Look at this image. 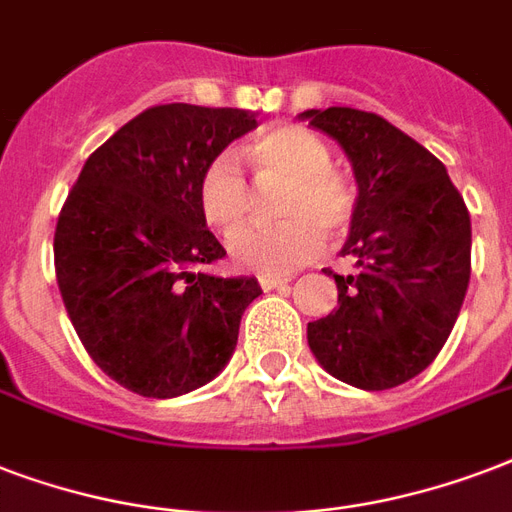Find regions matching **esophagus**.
Instances as JSON below:
<instances>
[{"instance_id": "34e87169", "label": "esophagus", "mask_w": 512, "mask_h": 512, "mask_svg": "<svg viewBox=\"0 0 512 512\" xmlns=\"http://www.w3.org/2000/svg\"><path fill=\"white\" fill-rule=\"evenodd\" d=\"M287 284H290L287 276H260V287H263L265 292L279 290V287H287Z\"/></svg>"}]
</instances>
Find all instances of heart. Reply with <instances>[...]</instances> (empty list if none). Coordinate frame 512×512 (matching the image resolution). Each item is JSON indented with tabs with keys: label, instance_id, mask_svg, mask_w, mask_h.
<instances>
[{
	"label": "heart",
	"instance_id": "obj_1",
	"mask_svg": "<svg viewBox=\"0 0 512 512\" xmlns=\"http://www.w3.org/2000/svg\"><path fill=\"white\" fill-rule=\"evenodd\" d=\"M247 163L260 185L282 187L273 201V228H252L233 236L249 220L252 193L239 158L230 150L212 155L198 177V206L204 220L228 244L241 271L284 276L322 249V230L341 236L351 228L360 193L341 169L322 136L303 126L265 131L247 144Z\"/></svg>",
	"mask_w": 512,
	"mask_h": 512
}]
</instances>
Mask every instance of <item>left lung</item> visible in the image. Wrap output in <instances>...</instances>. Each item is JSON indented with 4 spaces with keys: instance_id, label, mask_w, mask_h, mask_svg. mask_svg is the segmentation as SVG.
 Instances as JSON below:
<instances>
[{
    "instance_id": "1",
    "label": "left lung",
    "mask_w": 512,
    "mask_h": 512,
    "mask_svg": "<svg viewBox=\"0 0 512 512\" xmlns=\"http://www.w3.org/2000/svg\"><path fill=\"white\" fill-rule=\"evenodd\" d=\"M308 126L341 144L360 204L341 255L357 271L335 276L338 308L308 322V346L343 384L392 389L438 357L470 284L473 230L446 166L376 112L308 109Z\"/></svg>"
}]
</instances>
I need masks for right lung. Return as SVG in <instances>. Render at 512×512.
<instances>
[{"label":"right lung","mask_w":512,"mask_h":512,"mask_svg":"<svg viewBox=\"0 0 512 512\" xmlns=\"http://www.w3.org/2000/svg\"><path fill=\"white\" fill-rule=\"evenodd\" d=\"M257 126L255 112L158 104L91 152L53 236L74 333L112 381L177 397L212 381L260 295L252 276L201 268L225 257L198 206L206 161Z\"/></svg>","instance_id":"obj_1"}]
</instances>
